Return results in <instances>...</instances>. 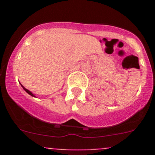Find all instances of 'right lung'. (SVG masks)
Segmentation results:
<instances>
[{
	"mask_svg": "<svg viewBox=\"0 0 155 155\" xmlns=\"http://www.w3.org/2000/svg\"><path fill=\"white\" fill-rule=\"evenodd\" d=\"M21 85V87H23V89H24V90L26 92H27V93L28 94H30V95H31V96H32V97H35V95H34V94H33L32 93V92H31V91H30L29 90H28V89H26L25 88V87L24 86H23V85Z\"/></svg>",
	"mask_w": 155,
	"mask_h": 155,
	"instance_id": "right-lung-1",
	"label": "right lung"
}]
</instances>
